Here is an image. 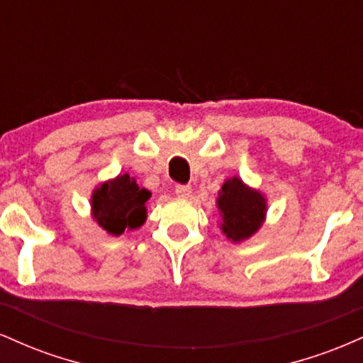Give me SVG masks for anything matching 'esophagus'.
<instances>
[{"label": "esophagus", "instance_id": "obj_1", "mask_svg": "<svg viewBox=\"0 0 363 363\" xmlns=\"http://www.w3.org/2000/svg\"><path fill=\"white\" fill-rule=\"evenodd\" d=\"M176 194L179 198H191V194H193V189H191V186L187 184H177L176 186Z\"/></svg>", "mask_w": 363, "mask_h": 363}]
</instances>
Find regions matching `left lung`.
<instances>
[{"instance_id":"obj_1","label":"left lung","mask_w":363,"mask_h":363,"mask_svg":"<svg viewBox=\"0 0 363 363\" xmlns=\"http://www.w3.org/2000/svg\"><path fill=\"white\" fill-rule=\"evenodd\" d=\"M216 206L222 216V232L232 242H242L256 234L266 218V198L239 177L223 182Z\"/></svg>"}]
</instances>
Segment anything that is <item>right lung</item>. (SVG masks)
I'll return each instance as SVG.
<instances>
[{"label":"right lung","instance_id":"right-lung-1","mask_svg":"<svg viewBox=\"0 0 363 363\" xmlns=\"http://www.w3.org/2000/svg\"><path fill=\"white\" fill-rule=\"evenodd\" d=\"M148 189L140 187L129 174L102 182L91 194V216L111 235L140 228L147 220Z\"/></svg>","mask_w":363,"mask_h":363}]
</instances>
